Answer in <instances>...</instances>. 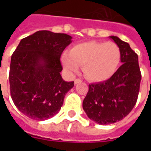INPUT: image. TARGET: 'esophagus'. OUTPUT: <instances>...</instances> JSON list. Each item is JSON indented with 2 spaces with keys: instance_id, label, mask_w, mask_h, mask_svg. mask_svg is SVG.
I'll return each instance as SVG.
<instances>
[{
  "instance_id": "esophagus-1",
  "label": "esophagus",
  "mask_w": 151,
  "mask_h": 151,
  "mask_svg": "<svg viewBox=\"0 0 151 151\" xmlns=\"http://www.w3.org/2000/svg\"><path fill=\"white\" fill-rule=\"evenodd\" d=\"M82 81L81 80V79H76L75 81H74V82H75V84H78V83H81Z\"/></svg>"
}]
</instances>
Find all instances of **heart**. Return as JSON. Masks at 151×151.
Returning <instances> with one entry per match:
<instances>
[{"label":"heart","mask_w":151,"mask_h":151,"mask_svg":"<svg viewBox=\"0 0 151 151\" xmlns=\"http://www.w3.org/2000/svg\"><path fill=\"white\" fill-rule=\"evenodd\" d=\"M121 61L119 47L113 42L90 41L73 46L70 54L61 58L67 71L76 73L82 65L85 77L91 81H103L113 76Z\"/></svg>","instance_id":"obj_1"}]
</instances>
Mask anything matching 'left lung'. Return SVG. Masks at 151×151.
I'll use <instances>...</instances> for the list:
<instances>
[{"label": "left lung", "mask_w": 151, "mask_h": 151, "mask_svg": "<svg viewBox=\"0 0 151 151\" xmlns=\"http://www.w3.org/2000/svg\"><path fill=\"white\" fill-rule=\"evenodd\" d=\"M110 38L120 49L123 65L107 81L89 85L82 103L87 117L101 125L116 123L130 113L136 104L141 81L138 55L128 43L116 36Z\"/></svg>", "instance_id": "8db88e82"}]
</instances>
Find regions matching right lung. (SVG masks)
<instances>
[{
    "label": "right lung",
    "mask_w": 151,
    "mask_h": 151,
    "mask_svg": "<svg viewBox=\"0 0 151 151\" xmlns=\"http://www.w3.org/2000/svg\"><path fill=\"white\" fill-rule=\"evenodd\" d=\"M71 36L38 31L22 38L12 55L11 96L21 113L42 121L59 113L65 96L74 86L61 77L60 56Z\"/></svg>",
    "instance_id": "add662e5"
}]
</instances>
